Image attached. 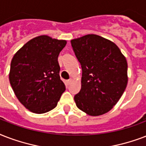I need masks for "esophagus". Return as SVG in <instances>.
I'll list each match as a JSON object with an SVG mask.
<instances>
[{"mask_svg": "<svg viewBox=\"0 0 146 146\" xmlns=\"http://www.w3.org/2000/svg\"><path fill=\"white\" fill-rule=\"evenodd\" d=\"M72 81H73V79H72V78H70L69 80H68V81H67L68 84H71L72 82Z\"/></svg>", "mask_w": 146, "mask_h": 146, "instance_id": "obj_1", "label": "esophagus"}]
</instances>
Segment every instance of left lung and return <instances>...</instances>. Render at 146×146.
<instances>
[{"label":"left lung","mask_w":146,"mask_h":146,"mask_svg":"<svg viewBox=\"0 0 146 146\" xmlns=\"http://www.w3.org/2000/svg\"><path fill=\"white\" fill-rule=\"evenodd\" d=\"M82 68L81 88L74 96L78 109L97 116L119 101L128 83L127 62L113 42L96 34L71 40Z\"/></svg>","instance_id":"8db88e82"}]
</instances>
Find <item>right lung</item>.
<instances>
[{
	"mask_svg": "<svg viewBox=\"0 0 146 146\" xmlns=\"http://www.w3.org/2000/svg\"><path fill=\"white\" fill-rule=\"evenodd\" d=\"M66 43L64 39L41 35L24 44L11 60L9 80L13 92L34 113L54 109L65 91L58 57Z\"/></svg>",
	"mask_w": 146,
	"mask_h": 146,
	"instance_id": "1",
	"label": "right lung"
}]
</instances>
